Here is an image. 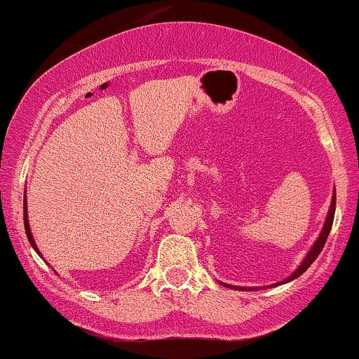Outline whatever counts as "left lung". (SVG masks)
<instances>
[{
    "instance_id": "8db88e82",
    "label": "left lung",
    "mask_w": 359,
    "mask_h": 359,
    "mask_svg": "<svg viewBox=\"0 0 359 359\" xmlns=\"http://www.w3.org/2000/svg\"><path fill=\"white\" fill-rule=\"evenodd\" d=\"M334 214H335V190H334V194H332V200H330V209H329V214H327L325 224H323V227H322V233H320V236L317 238V241L313 243V246H311V248H310V252L306 253V257L303 258L302 264L298 265V269H296V271L292 272L291 276H287L286 279L280 280V283L272 284V286H264L262 289H265V287H276V286H280V284L291 283V280H294L296 277L302 276V273H303L304 271H306V269L310 267V265L313 264L315 260H317V257L320 255V252H322L323 245H325L327 236H329L330 227H332V222H334ZM221 284H222V286L229 287V289H245V287H241V286H233V284H226V283H221ZM253 289H258V287H248V291H253Z\"/></svg>"
}]
</instances>
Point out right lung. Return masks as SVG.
Listing matches in <instances>:
<instances>
[{
	"label": "right lung",
	"mask_w": 359,
	"mask_h": 359,
	"mask_svg": "<svg viewBox=\"0 0 359 359\" xmlns=\"http://www.w3.org/2000/svg\"><path fill=\"white\" fill-rule=\"evenodd\" d=\"M24 224H25V233H27V240H29L30 246H32L34 250L37 252V255H41L39 248H37L36 241H34V236H32V231H30V224H29V215H27V198H24Z\"/></svg>",
	"instance_id": "add662e5"
}]
</instances>
